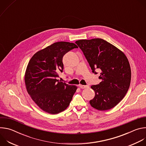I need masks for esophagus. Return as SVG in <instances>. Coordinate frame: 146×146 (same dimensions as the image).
Instances as JSON below:
<instances>
[{
    "instance_id": "esophagus-1",
    "label": "esophagus",
    "mask_w": 146,
    "mask_h": 146,
    "mask_svg": "<svg viewBox=\"0 0 146 146\" xmlns=\"http://www.w3.org/2000/svg\"><path fill=\"white\" fill-rule=\"evenodd\" d=\"M79 87L82 88V89H84V88H88L89 86H84V85H81V84H80L79 86Z\"/></svg>"
}]
</instances>
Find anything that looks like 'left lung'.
Masks as SVG:
<instances>
[{
  "instance_id": "left-lung-1",
  "label": "left lung",
  "mask_w": 146,
  "mask_h": 146,
  "mask_svg": "<svg viewBox=\"0 0 146 146\" xmlns=\"http://www.w3.org/2000/svg\"><path fill=\"white\" fill-rule=\"evenodd\" d=\"M86 56L93 73L101 70L102 81L91 88L95 97L90 101L94 109L105 111L115 107L125 96L130 86L131 70L128 59L119 49L100 38L75 42Z\"/></svg>"
}]
</instances>
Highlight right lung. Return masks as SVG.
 <instances>
[{"label": "right lung", "mask_w": 146, "mask_h": 146, "mask_svg": "<svg viewBox=\"0 0 146 146\" xmlns=\"http://www.w3.org/2000/svg\"><path fill=\"white\" fill-rule=\"evenodd\" d=\"M76 48L74 43L59 41L36 52L29 62L24 78L27 91L46 113L56 114L66 110L77 89L55 78L64 69V55Z\"/></svg>", "instance_id": "1"}]
</instances>
